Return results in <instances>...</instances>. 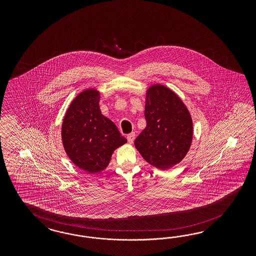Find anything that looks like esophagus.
I'll list each match as a JSON object with an SVG mask.
<instances>
[{
    "label": "esophagus",
    "instance_id": "esophagus-1",
    "mask_svg": "<svg viewBox=\"0 0 256 256\" xmlns=\"http://www.w3.org/2000/svg\"><path fill=\"white\" fill-rule=\"evenodd\" d=\"M126 138H128V142L130 144H133L134 139H135V132H132L130 134H128V135L126 136Z\"/></svg>",
    "mask_w": 256,
    "mask_h": 256
}]
</instances>
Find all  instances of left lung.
<instances>
[{
    "mask_svg": "<svg viewBox=\"0 0 256 256\" xmlns=\"http://www.w3.org/2000/svg\"><path fill=\"white\" fill-rule=\"evenodd\" d=\"M144 117L146 128L134 142L140 154L162 170L180 162L192 140V120L185 104L172 90L156 84L146 93Z\"/></svg>",
    "mask_w": 256,
    "mask_h": 256,
    "instance_id": "1",
    "label": "left lung"
}]
</instances>
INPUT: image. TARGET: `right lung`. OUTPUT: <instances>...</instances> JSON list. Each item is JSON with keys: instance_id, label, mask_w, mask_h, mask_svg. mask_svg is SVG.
Returning <instances> with one entry per match:
<instances>
[{"instance_id": "right-lung-1", "label": "right lung", "mask_w": 256, "mask_h": 256, "mask_svg": "<svg viewBox=\"0 0 256 256\" xmlns=\"http://www.w3.org/2000/svg\"><path fill=\"white\" fill-rule=\"evenodd\" d=\"M100 93L88 89L73 100L64 118L62 144L72 162L94 174L104 170L116 148L126 142L116 126L101 114Z\"/></svg>"}]
</instances>
